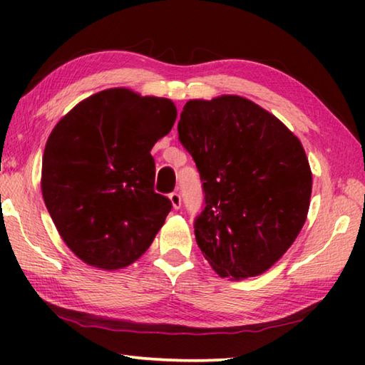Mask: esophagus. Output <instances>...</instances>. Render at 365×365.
Here are the masks:
<instances>
[{
  "instance_id": "1",
  "label": "esophagus",
  "mask_w": 365,
  "mask_h": 365,
  "mask_svg": "<svg viewBox=\"0 0 365 365\" xmlns=\"http://www.w3.org/2000/svg\"><path fill=\"white\" fill-rule=\"evenodd\" d=\"M169 197H170V201H172V206H174L175 209H178L182 206V196H180V193H177V191H172V193L169 195Z\"/></svg>"
}]
</instances>
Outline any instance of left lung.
I'll list each match as a JSON object with an SVG mask.
<instances>
[{
    "mask_svg": "<svg viewBox=\"0 0 365 365\" xmlns=\"http://www.w3.org/2000/svg\"><path fill=\"white\" fill-rule=\"evenodd\" d=\"M178 140L202 182L196 242L220 277L248 279L285 255L306 222L312 174L301 141L242 96L185 104Z\"/></svg>",
    "mask_w": 365,
    "mask_h": 365,
    "instance_id": "8db88e82",
    "label": "left lung"
}]
</instances>
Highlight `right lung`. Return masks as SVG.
I'll return each mask as SVG.
<instances>
[{"label": "right lung", "mask_w": 365, "mask_h": 365, "mask_svg": "<svg viewBox=\"0 0 365 365\" xmlns=\"http://www.w3.org/2000/svg\"><path fill=\"white\" fill-rule=\"evenodd\" d=\"M175 117L170 100L113 88L77 104L49 135L43 200L83 262L115 270L150 248L172 209L154 191L151 148Z\"/></svg>", "instance_id": "1"}]
</instances>
